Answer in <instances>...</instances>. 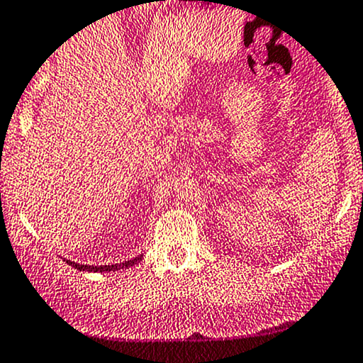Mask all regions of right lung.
Wrapping results in <instances>:
<instances>
[{
    "label": "right lung",
    "instance_id": "obj_1",
    "mask_svg": "<svg viewBox=\"0 0 363 363\" xmlns=\"http://www.w3.org/2000/svg\"><path fill=\"white\" fill-rule=\"evenodd\" d=\"M140 259H142V256H138V258H135V259L126 261V263H119V264H100V267H93V264H79V263H74V261H67V263L71 264V267L77 268V270H86V272H114V270H119V268L133 267V264L138 263Z\"/></svg>",
    "mask_w": 363,
    "mask_h": 363
}]
</instances>
